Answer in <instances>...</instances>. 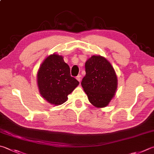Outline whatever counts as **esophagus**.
Returning a JSON list of instances; mask_svg holds the SVG:
<instances>
[{"instance_id": "esophagus-1", "label": "esophagus", "mask_w": 154, "mask_h": 154, "mask_svg": "<svg viewBox=\"0 0 154 154\" xmlns=\"http://www.w3.org/2000/svg\"><path fill=\"white\" fill-rule=\"evenodd\" d=\"M76 79L79 81V82H80V80H81V76L80 75H78V76H76Z\"/></svg>"}]
</instances>
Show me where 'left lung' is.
I'll use <instances>...</instances> for the list:
<instances>
[{
	"label": "left lung",
	"instance_id": "obj_1",
	"mask_svg": "<svg viewBox=\"0 0 154 154\" xmlns=\"http://www.w3.org/2000/svg\"><path fill=\"white\" fill-rule=\"evenodd\" d=\"M85 69L81 85L90 103L98 108L107 106L117 87L114 68L104 57L93 56L86 62Z\"/></svg>",
	"mask_w": 154,
	"mask_h": 154
}]
</instances>
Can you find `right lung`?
Returning <instances> with one entry per match:
<instances>
[{"mask_svg": "<svg viewBox=\"0 0 154 154\" xmlns=\"http://www.w3.org/2000/svg\"><path fill=\"white\" fill-rule=\"evenodd\" d=\"M37 84L43 98L54 105H60L67 100L68 95L79 85V82L70 76V69L63 57L53 54L40 66Z\"/></svg>", "mask_w": 154, "mask_h": 154, "instance_id": "obj_1", "label": "right lung"}]
</instances>
